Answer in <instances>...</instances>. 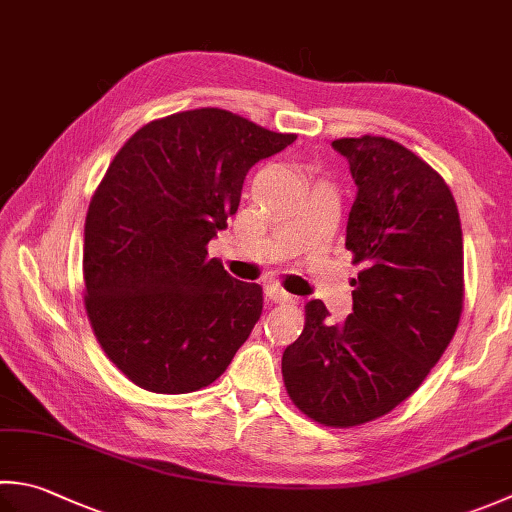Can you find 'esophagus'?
Masks as SVG:
<instances>
[{
    "label": "esophagus",
    "instance_id": "34e87169",
    "mask_svg": "<svg viewBox=\"0 0 512 512\" xmlns=\"http://www.w3.org/2000/svg\"><path fill=\"white\" fill-rule=\"evenodd\" d=\"M266 299L273 304H293L295 297L286 293V290L279 284H268L266 286Z\"/></svg>",
    "mask_w": 512,
    "mask_h": 512
}]
</instances>
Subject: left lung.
Here are the masks:
<instances>
[{
  "mask_svg": "<svg viewBox=\"0 0 512 512\" xmlns=\"http://www.w3.org/2000/svg\"><path fill=\"white\" fill-rule=\"evenodd\" d=\"M357 184L346 226L353 313L328 324L310 299L295 344L284 350L288 397L313 422L353 428L408 399L453 339L464 308V239L444 177L395 139L333 142Z\"/></svg>",
  "mask_w": 512,
  "mask_h": 512,
  "instance_id": "8db88e82",
  "label": "left lung"
}]
</instances>
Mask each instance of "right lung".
Instances as JSON below:
<instances>
[{
  "instance_id": "obj_1",
  "label": "right lung",
  "mask_w": 512,
  "mask_h": 512,
  "mask_svg": "<svg viewBox=\"0 0 512 512\" xmlns=\"http://www.w3.org/2000/svg\"><path fill=\"white\" fill-rule=\"evenodd\" d=\"M297 139L224 108L153 119L119 148L88 204L84 306L135 386L184 395L213 384L264 308L208 242L237 213L250 166Z\"/></svg>"
}]
</instances>
